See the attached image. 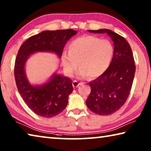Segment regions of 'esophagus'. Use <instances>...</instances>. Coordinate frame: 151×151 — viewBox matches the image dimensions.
Wrapping results in <instances>:
<instances>
[{"instance_id": "34e87169", "label": "esophagus", "mask_w": 151, "mask_h": 151, "mask_svg": "<svg viewBox=\"0 0 151 151\" xmlns=\"http://www.w3.org/2000/svg\"><path fill=\"white\" fill-rule=\"evenodd\" d=\"M81 85V83H78V82L76 81H74L73 82V86L74 88L78 87V86H80Z\"/></svg>"}]
</instances>
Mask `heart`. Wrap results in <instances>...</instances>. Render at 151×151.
<instances>
[{"instance_id": "obj_1", "label": "heart", "mask_w": 151, "mask_h": 151, "mask_svg": "<svg viewBox=\"0 0 151 151\" xmlns=\"http://www.w3.org/2000/svg\"><path fill=\"white\" fill-rule=\"evenodd\" d=\"M114 48L109 40H101L92 36H83L73 40L68 53L63 52L61 63L65 74L71 76L78 66L80 77L94 78L109 68L113 56Z\"/></svg>"}]
</instances>
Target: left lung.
Instances as JSON below:
<instances>
[{"instance_id":"8db88e82","label":"left lung","mask_w":151,"mask_h":151,"mask_svg":"<svg viewBox=\"0 0 151 151\" xmlns=\"http://www.w3.org/2000/svg\"><path fill=\"white\" fill-rule=\"evenodd\" d=\"M88 31L106 33L113 41L111 64L103 75L89 83L91 92L86 101L92 112L109 115L119 111L129 97L136 68L133 55L129 42L117 33L109 29Z\"/></svg>"}]
</instances>
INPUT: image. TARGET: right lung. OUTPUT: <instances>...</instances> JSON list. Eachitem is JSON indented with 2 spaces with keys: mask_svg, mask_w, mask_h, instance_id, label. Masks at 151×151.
Segmentation results:
<instances>
[{
  "mask_svg": "<svg viewBox=\"0 0 151 151\" xmlns=\"http://www.w3.org/2000/svg\"><path fill=\"white\" fill-rule=\"evenodd\" d=\"M77 31L73 29L45 30L29 38L20 47L15 60L14 77L20 96L32 111L46 118L60 114L73 91L71 79L57 73L42 85H31L25 73L27 61L36 52H53L60 58L66 42Z\"/></svg>",
  "mask_w": 151,
  "mask_h": 151,
  "instance_id": "add662e5",
  "label": "right lung"
}]
</instances>
